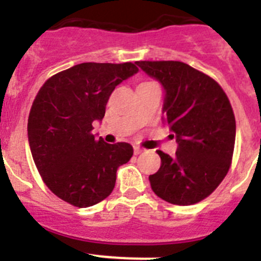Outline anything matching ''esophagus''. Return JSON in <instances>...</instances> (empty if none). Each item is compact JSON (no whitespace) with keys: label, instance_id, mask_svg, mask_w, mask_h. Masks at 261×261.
I'll list each match as a JSON object with an SVG mask.
<instances>
[{"label":"esophagus","instance_id":"obj_1","mask_svg":"<svg viewBox=\"0 0 261 261\" xmlns=\"http://www.w3.org/2000/svg\"><path fill=\"white\" fill-rule=\"evenodd\" d=\"M133 151H135L136 155H138V154H141L142 151H144V149H141L140 146H135V147H133Z\"/></svg>","mask_w":261,"mask_h":261}]
</instances>
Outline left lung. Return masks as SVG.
<instances>
[{"instance_id":"obj_1","label":"left lung","mask_w":261,"mask_h":261,"mask_svg":"<svg viewBox=\"0 0 261 261\" xmlns=\"http://www.w3.org/2000/svg\"><path fill=\"white\" fill-rule=\"evenodd\" d=\"M165 91L163 123L176 138L174 156L163 151L161 167L149 176L153 192L174 205L208 197L229 171L235 144V117L225 91L213 78L180 61H137Z\"/></svg>"}]
</instances>
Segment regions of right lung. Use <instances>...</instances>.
Masks as SVG:
<instances>
[{
	"instance_id": "right-lung-1",
	"label": "right lung",
	"mask_w": 261,
	"mask_h": 261,
	"mask_svg": "<svg viewBox=\"0 0 261 261\" xmlns=\"http://www.w3.org/2000/svg\"><path fill=\"white\" fill-rule=\"evenodd\" d=\"M137 71L132 62H84L39 90L27 124L30 149L44 183L64 201L87 208L105 200L114 190L117 167L132 158V145L107 144L91 130L105 117L115 87Z\"/></svg>"
}]
</instances>
